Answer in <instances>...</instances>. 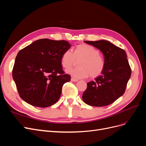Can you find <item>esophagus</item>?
I'll return each instance as SVG.
<instances>
[{
  "label": "esophagus",
  "mask_w": 146,
  "mask_h": 146,
  "mask_svg": "<svg viewBox=\"0 0 146 146\" xmlns=\"http://www.w3.org/2000/svg\"><path fill=\"white\" fill-rule=\"evenodd\" d=\"M71 80L72 82H77V81H78V79L76 78H74V77H72L71 78Z\"/></svg>",
  "instance_id": "34e87169"
}]
</instances>
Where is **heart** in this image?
Returning a JSON list of instances; mask_svg holds the SVG:
<instances>
[{
    "label": "heart",
    "instance_id": "b5f03b06",
    "mask_svg": "<svg viewBox=\"0 0 146 146\" xmlns=\"http://www.w3.org/2000/svg\"><path fill=\"white\" fill-rule=\"evenodd\" d=\"M80 60L78 67L69 69L67 72L78 78H86L89 76L96 78L104 72L105 61L100 50L95 47L87 44H80L74 48L73 52L66 50L61 55V63L63 68L68 69Z\"/></svg>",
    "mask_w": 146,
    "mask_h": 146
}]
</instances>
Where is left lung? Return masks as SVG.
<instances>
[{
  "mask_svg": "<svg viewBox=\"0 0 146 146\" xmlns=\"http://www.w3.org/2000/svg\"><path fill=\"white\" fill-rule=\"evenodd\" d=\"M104 55L105 66L101 76L87 83L82 96L85 103L93 107L111 104L125 92L131 70L125 50L108 41H85Z\"/></svg>",
  "mask_w": 146,
  "mask_h": 146,
  "instance_id": "8db88e82",
  "label": "left lung"
}]
</instances>
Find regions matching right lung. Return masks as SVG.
<instances>
[{"instance_id": "add662e5", "label": "right lung", "mask_w": 146, "mask_h": 146, "mask_svg": "<svg viewBox=\"0 0 146 146\" xmlns=\"http://www.w3.org/2000/svg\"><path fill=\"white\" fill-rule=\"evenodd\" d=\"M70 47L66 41L45 38L18 52L12 74L22 99L41 108L50 107L58 100L64 83L70 80L61 63V55Z\"/></svg>"}]
</instances>
